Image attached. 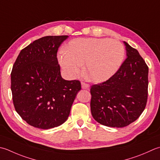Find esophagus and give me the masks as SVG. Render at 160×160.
I'll return each instance as SVG.
<instances>
[{
	"label": "esophagus",
	"mask_w": 160,
	"mask_h": 160,
	"mask_svg": "<svg viewBox=\"0 0 160 160\" xmlns=\"http://www.w3.org/2000/svg\"><path fill=\"white\" fill-rule=\"evenodd\" d=\"M82 88L83 89H87L89 88V84H87V83H85V82H82Z\"/></svg>",
	"instance_id": "obj_1"
}]
</instances>
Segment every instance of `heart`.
<instances>
[{
    "mask_svg": "<svg viewBox=\"0 0 160 160\" xmlns=\"http://www.w3.org/2000/svg\"><path fill=\"white\" fill-rule=\"evenodd\" d=\"M66 52L59 55V64L64 71L74 77L85 63L88 79L102 82L117 73L125 57L123 45L118 40L107 38H77L71 40Z\"/></svg>",
    "mask_w": 160,
    "mask_h": 160,
    "instance_id": "1",
    "label": "heart"
}]
</instances>
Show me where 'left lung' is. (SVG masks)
Segmentation results:
<instances>
[{
  "mask_svg": "<svg viewBox=\"0 0 160 160\" xmlns=\"http://www.w3.org/2000/svg\"><path fill=\"white\" fill-rule=\"evenodd\" d=\"M127 58L108 80L91 87L90 107L103 126L123 128L135 121L148 99V67L135 48L124 42Z\"/></svg>",
  "mask_w": 160,
  "mask_h": 160,
  "instance_id": "left-lung-1",
  "label": "left lung"
}]
</instances>
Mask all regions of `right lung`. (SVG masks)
Wrapping results in <instances>:
<instances>
[{
  "label": "right lung",
  "mask_w": 160,
  "mask_h": 160,
  "mask_svg": "<svg viewBox=\"0 0 160 160\" xmlns=\"http://www.w3.org/2000/svg\"><path fill=\"white\" fill-rule=\"evenodd\" d=\"M67 35L42 37L22 49L11 73L15 110L30 126L50 129L67 121L79 80L61 76L57 52Z\"/></svg>",
  "instance_id": "obj_1"
}]
</instances>
